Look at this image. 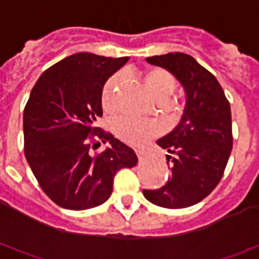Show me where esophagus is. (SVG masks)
Here are the masks:
<instances>
[{
  "instance_id": "esophagus-1",
  "label": "esophagus",
  "mask_w": 259,
  "mask_h": 259,
  "mask_svg": "<svg viewBox=\"0 0 259 259\" xmlns=\"http://www.w3.org/2000/svg\"><path fill=\"white\" fill-rule=\"evenodd\" d=\"M136 154H137V158H139L140 161H143V159H146L147 158V151L140 150V148H137V150H136Z\"/></svg>"
}]
</instances>
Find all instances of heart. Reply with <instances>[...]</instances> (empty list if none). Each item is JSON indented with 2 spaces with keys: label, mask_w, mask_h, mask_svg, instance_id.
I'll list each match as a JSON object with an SVG mask.
<instances>
[{
  "label": "heart",
  "mask_w": 259,
  "mask_h": 259,
  "mask_svg": "<svg viewBox=\"0 0 259 259\" xmlns=\"http://www.w3.org/2000/svg\"><path fill=\"white\" fill-rule=\"evenodd\" d=\"M123 74L116 73L107 80L102 89V107L107 112H115L118 108V94L123 84ZM141 80L158 102H162L163 109L172 116L182 112V105L178 101L169 100L176 89L175 76L165 69H150L143 73ZM115 135L119 140L130 146H143L147 141L157 137L161 133V126L154 120H139L133 118H122L113 126Z\"/></svg>",
  "instance_id": "b5f03b06"
}]
</instances>
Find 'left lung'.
Instances as JSON below:
<instances>
[{
  "label": "left lung",
  "instance_id": "1",
  "mask_svg": "<svg viewBox=\"0 0 259 259\" xmlns=\"http://www.w3.org/2000/svg\"><path fill=\"white\" fill-rule=\"evenodd\" d=\"M147 61L175 74L187 101L176 129L157 141L169 152L170 178L161 189L143 194L162 208H187L211 194L222 179L233 146L230 104L217 77L190 55L169 53Z\"/></svg>",
  "mask_w": 259,
  "mask_h": 259
}]
</instances>
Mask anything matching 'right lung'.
<instances>
[{
  "mask_svg": "<svg viewBox=\"0 0 259 259\" xmlns=\"http://www.w3.org/2000/svg\"><path fill=\"white\" fill-rule=\"evenodd\" d=\"M127 59L73 54L42 72L31 90L23 113L25 155L57 205L73 211L101 205L119 169L137 163L130 147L96 126L104 84ZM100 141L111 147L91 156Z\"/></svg>",
  "mask_w": 259,
  "mask_h": 259,
  "instance_id": "right-lung-1",
  "label": "right lung"
}]
</instances>
